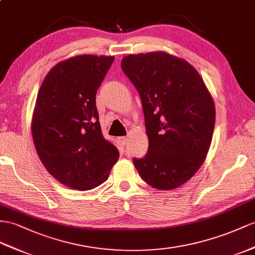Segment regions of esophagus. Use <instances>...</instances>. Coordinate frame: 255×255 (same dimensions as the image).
Listing matches in <instances>:
<instances>
[{"label": "esophagus", "instance_id": "obj_1", "mask_svg": "<svg viewBox=\"0 0 255 255\" xmlns=\"http://www.w3.org/2000/svg\"><path fill=\"white\" fill-rule=\"evenodd\" d=\"M119 140H120V142L122 143L123 145H126L127 143H128V136H120Z\"/></svg>", "mask_w": 255, "mask_h": 255}]
</instances>
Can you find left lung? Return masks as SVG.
I'll return each mask as SVG.
<instances>
[{
	"label": "left lung",
	"mask_w": 255,
	"mask_h": 255,
	"mask_svg": "<svg viewBox=\"0 0 255 255\" xmlns=\"http://www.w3.org/2000/svg\"><path fill=\"white\" fill-rule=\"evenodd\" d=\"M122 69L141 97L148 151L133 158L140 177L154 188L171 191L190 180L210 148L215 107L191 63L165 51L128 55Z\"/></svg>",
	"instance_id": "1"
}]
</instances>
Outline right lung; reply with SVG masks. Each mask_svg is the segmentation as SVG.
Wrapping results in <instances>:
<instances>
[{
	"mask_svg": "<svg viewBox=\"0 0 255 255\" xmlns=\"http://www.w3.org/2000/svg\"><path fill=\"white\" fill-rule=\"evenodd\" d=\"M114 56L80 55L58 62L45 76L32 114L36 153L61 184L89 191L106 182L120 158L104 138L96 94Z\"/></svg>",
	"mask_w": 255,
	"mask_h": 255,
	"instance_id": "add662e5",
	"label": "right lung"
}]
</instances>
